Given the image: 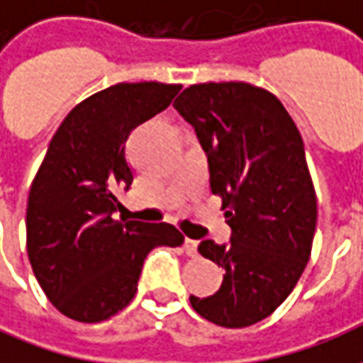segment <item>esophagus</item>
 Returning a JSON list of instances; mask_svg holds the SVG:
<instances>
[{
  "label": "esophagus",
  "instance_id": "obj_1",
  "mask_svg": "<svg viewBox=\"0 0 363 363\" xmlns=\"http://www.w3.org/2000/svg\"><path fill=\"white\" fill-rule=\"evenodd\" d=\"M184 252H186L189 257H196L198 241H194V239H186V241H184Z\"/></svg>",
  "mask_w": 363,
  "mask_h": 363
}]
</instances>
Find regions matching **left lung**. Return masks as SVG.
Listing matches in <instances>:
<instances>
[{
    "mask_svg": "<svg viewBox=\"0 0 363 363\" xmlns=\"http://www.w3.org/2000/svg\"><path fill=\"white\" fill-rule=\"evenodd\" d=\"M173 106L196 130L233 231L229 245L198 247L225 274L190 305L213 325L251 327L284 303L311 257L317 194L303 140L280 99L252 83L190 85Z\"/></svg>",
    "mask_w": 363,
    "mask_h": 363,
    "instance_id": "1",
    "label": "left lung"
}]
</instances>
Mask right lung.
Listing matches in <instances>:
<instances>
[{
	"instance_id": "obj_1",
	"label": "right lung",
	"mask_w": 363,
	"mask_h": 363,
	"mask_svg": "<svg viewBox=\"0 0 363 363\" xmlns=\"http://www.w3.org/2000/svg\"><path fill=\"white\" fill-rule=\"evenodd\" d=\"M181 87L116 83L75 104L52 138L28 192L27 252L46 297L69 319H111L134 299L147 252L184 243L171 223L112 218L116 190L134 179L128 135Z\"/></svg>"
}]
</instances>
